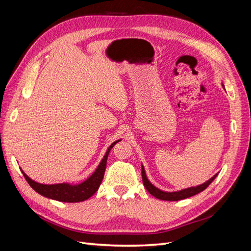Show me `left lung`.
<instances>
[{"label":"left lung","mask_w":251,"mask_h":251,"mask_svg":"<svg viewBox=\"0 0 251 251\" xmlns=\"http://www.w3.org/2000/svg\"><path fill=\"white\" fill-rule=\"evenodd\" d=\"M141 175H142V182L144 187L147 188V191L151 195L154 196L155 198L160 199V200H165V201H178V200H183L186 198H189V197L195 196L197 194H199L201 192H203L205 188H206L212 181L215 180V178L218 176V174H216L214 177H211L208 181L204 182L203 184H200L198 186H194V187H188L185 189H182V191L179 192H172V193H168V192H163L161 189H159L157 187H155L151 182L148 180L147 175H146V171H144L143 165L141 166Z\"/></svg>","instance_id":"obj_1"}]
</instances>
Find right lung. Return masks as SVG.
Returning <instances> with one entry per match:
<instances>
[{"label": "right lung", "instance_id": "1", "mask_svg": "<svg viewBox=\"0 0 251 251\" xmlns=\"http://www.w3.org/2000/svg\"><path fill=\"white\" fill-rule=\"evenodd\" d=\"M118 141H120V139L111 144L110 148L107 151V153H105L104 157L102 158L101 162L97 166L96 171L91 175L86 181H83L82 183L77 185H71L68 183L41 184L33 181L32 179H30L23 171L22 173L24 175L28 184L31 186L36 193L46 197V198L60 201V202H69V203L85 201L89 199L90 197H92L97 192V189L100 187L101 181L103 179V175L105 171V166H107V160H108L110 151Z\"/></svg>", "mask_w": 251, "mask_h": 251}]
</instances>
